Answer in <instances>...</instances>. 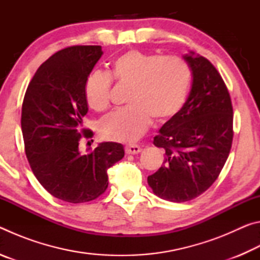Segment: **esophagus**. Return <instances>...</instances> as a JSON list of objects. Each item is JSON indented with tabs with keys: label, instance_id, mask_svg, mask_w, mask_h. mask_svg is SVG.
<instances>
[{
	"label": "esophagus",
	"instance_id": "esophagus-1",
	"mask_svg": "<svg viewBox=\"0 0 260 260\" xmlns=\"http://www.w3.org/2000/svg\"><path fill=\"white\" fill-rule=\"evenodd\" d=\"M142 149H141L140 146L138 144H129V146H126L125 147V151L126 153H128V155H135V153H139Z\"/></svg>",
	"mask_w": 260,
	"mask_h": 260
}]
</instances>
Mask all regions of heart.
<instances>
[{"instance_id":"b5f03b06","label":"heart","mask_w":260,"mask_h":260,"mask_svg":"<svg viewBox=\"0 0 260 260\" xmlns=\"http://www.w3.org/2000/svg\"><path fill=\"white\" fill-rule=\"evenodd\" d=\"M112 78L129 87L128 107L105 116L99 132L105 140L133 142L150 127L165 124L177 116L186 103L192 73L186 60L174 56L132 49L117 56L109 73L95 71L85 82L88 107L102 112L110 107Z\"/></svg>"}]
</instances>
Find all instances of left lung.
Returning <instances> with one entry per match:
<instances>
[{
    "label": "left lung",
    "instance_id": "obj_1",
    "mask_svg": "<svg viewBox=\"0 0 260 260\" xmlns=\"http://www.w3.org/2000/svg\"><path fill=\"white\" fill-rule=\"evenodd\" d=\"M184 59L192 72L191 90L180 112L153 138L165 155L160 169L148 177L153 193L177 203L212 186L234 136L232 100L220 73L203 56L190 52Z\"/></svg>",
    "mask_w": 260,
    "mask_h": 260
}]
</instances>
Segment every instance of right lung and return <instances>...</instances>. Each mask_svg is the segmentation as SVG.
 Masks as SVG:
<instances>
[{
  "mask_svg": "<svg viewBox=\"0 0 260 260\" xmlns=\"http://www.w3.org/2000/svg\"><path fill=\"white\" fill-rule=\"evenodd\" d=\"M102 54L101 46L55 52L35 72L24 96L21 131L30 169L48 192L69 203L102 195L109 184L108 170L125 155L116 142L101 143L87 153L79 148L82 138L94 135L82 126L88 111L83 89Z\"/></svg>",
  "mask_w": 260,
  "mask_h": 260,
  "instance_id": "1",
  "label": "right lung"
}]
</instances>
